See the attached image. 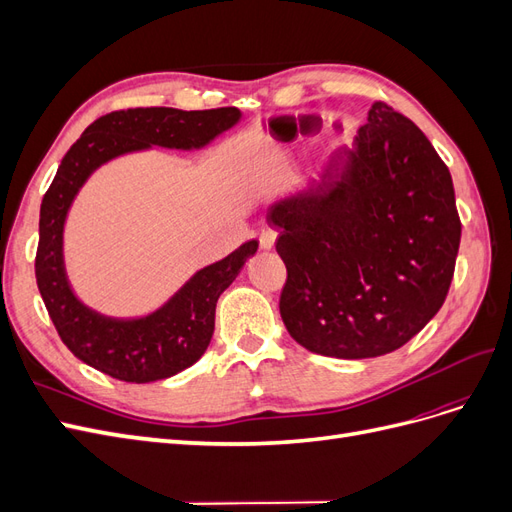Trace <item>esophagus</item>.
Segmentation results:
<instances>
[{"label":"esophagus","mask_w":512,"mask_h":512,"mask_svg":"<svg viewBox=\"0 0 512 512\" xmlns=\"http://www.w3.org/2000/svg\"><path fill=\"white\" fill-rule=\"evenodd\" d=\"M275 239H277V235H275V232L273 230H269V228H265V230H262L260 232V237H258V241H260V247H262V250H273V247H275Z\"/></svg>","instance_id":"34e87169"}]
</instances>
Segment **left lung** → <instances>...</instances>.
<instances>
[{"instance_id":"8db88e82","label":"left lung","mask_w":512,"mask_h":512,"mask_svg":"<svg viewBox=\"0 0 512 512\" xmlns=\"http://www.w3.org/2000/svg\"><path fill=\"white\" fill-rule=\"evenodd\" d=\"M267 222L288 271L280 314L309 352L389 354L446 299L461 239L453 179L389 104L369 108L354 143L337 147L318 177L275 198Z\"/></svg>"}]
</instances>
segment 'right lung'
Instances as JSON below:
<instances>
[{
    "mask_svg": "<svg viewBox=\"0 0 512 512\" xmlns=\"http://www.w3.org/2000/svg\"><path fill=\"white\" fill-rule=\"evenodd\" d=\"M241 119L235 106L211 111L128 108L96 119L61 160L40 205L36 282L61 342L76 359L111 378L145 384L175 376L205 354L220 294L256 254L258 241H247L198 269L156 312L115 318L100 314L74 292L66 271L64 232L74 198L100 166L153 147L205 149Z\"/></svg>",
    "mask_w": 512,
    "mask_h": 512,
    "instance_id": "1",
    "label": "right lung"
}]
</instances>
